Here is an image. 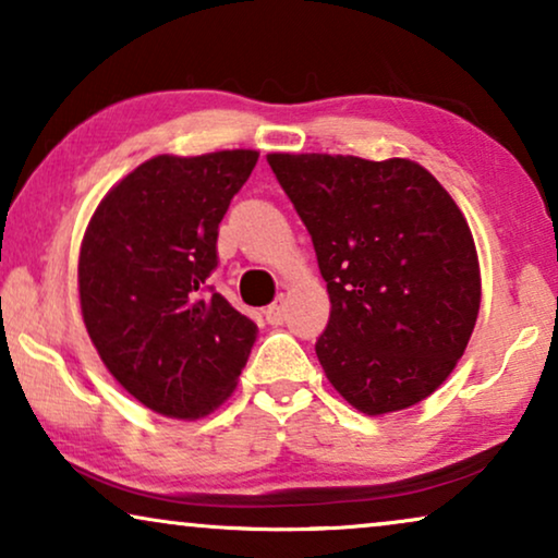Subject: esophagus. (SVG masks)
<instances>
[{"instance_id":"obj_1","label":"esophagus","mask_w":558,"mask_h":558,"mask_svg":"<svg viewBox=\"0 0 558 558\" xmlns=\"http://www.w3.org/2000/svg\"><path fill=\"white\" fill-rule=\"evenodd\" d=\"M266 323L269 325H284V319H287V300L284 296H277V300H274L269 307H266Z\"/></svg>"}]
</instances>
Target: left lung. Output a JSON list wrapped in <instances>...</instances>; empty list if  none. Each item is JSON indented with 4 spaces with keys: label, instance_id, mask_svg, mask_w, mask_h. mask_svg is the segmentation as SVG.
Instances as JSON below:
<instances>
[{
    "label": "left lung",
    "instance_id": "1",
    "mask_svg": "<svg viewBox=\"0 0 558 558\" xmlns=\"http://www.w3.org/2000/svg\"><path fill=\"white\" fill-rule=\"evenodd\" d=\"M315 243L330 294L317 340L327 380L384 416L445 384L475 330L480 262L468 218L403 157L266 155Z\"/></svg>",
    "mask_w": 558,
    "mask_h": 558
}]
</instances>
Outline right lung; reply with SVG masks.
Here are the masks:
<instances>
[{
  "mask_svg": "<svg viewBox=\"0 0 558 558\" xmlns=\"http://www.w3.org/2000/svg\"><path fill=\"white\" fill-rule=\"evenodd\" d=\"M256 162V149L151 157L104 195L83 233L88 338L121 388L162 416L216 411L256 342L258 327L223 294H203L220 220Z\"/></svg>",
  "mask_w": 558,
  "mask_h": 558,
  "instance_id": "1",
  "label": "right lung"
}]
</instances>
